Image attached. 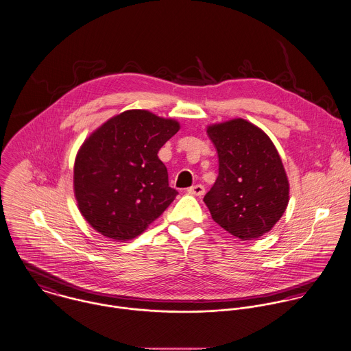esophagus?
Instances as JSON below:
<instances>
[{
	"mask_svg": "<svg viewBox=\"0 0 351 351\" xmlns=\"http://www.w3.org/2000/svg\"><path fill=\"white\" fill-rule=\"evenodd\" d=\"M187 193H189V194L195 195V196H202V195L204 194V187H203L202 184H195V186L190 187V189L187 190Z\"/></svg>",
	"mask_w": 351,
	"mask_h": 351,
	"instance_id": "34e87169",
	"label": "esophagus"
}]
</instances>
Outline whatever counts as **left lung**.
Returning <instances> with one entry per match:
<instances>
[{
    "label": "left lung",
    "mask_w": 351,
    "mask_h": 351,
    "mask_svg": "<svg viewBox=\"0 0 351 351\" xmlns=\"http://www.w3.org/2000/svg\"><path fill=\"white\" fill-rule=\"evenodd\" d=\"M218 154V178L203 200L226 232L249 241L268 233L289 202V184L271 138L237 118L207 128Z\"/></svg>",
    "instance_id": "1"
}]
</instances>
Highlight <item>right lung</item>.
<instances>
[{"label":"right lung","instance_id":"1","mask_svg":"<svg viewBox=\"0 0 351 351\" xmlns=\"http://www.w3.org/2000/svg\"><path fill=\"white\" fill-rule=\"evenodd\" d=\"M179 128L175 119L128 110L83 143L74 165V191L82 215L98 233L132 239L173 202L178 191L169 187L157 154Z\"/></svg>","mask_w":351,"mask_h":351}]
</instances>
